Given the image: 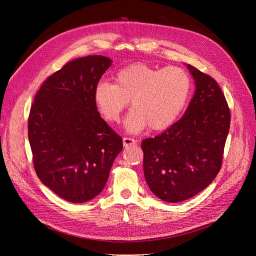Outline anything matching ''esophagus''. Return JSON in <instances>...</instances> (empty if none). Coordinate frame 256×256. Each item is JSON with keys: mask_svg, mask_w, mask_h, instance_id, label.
Masks as SVG:
<instances>
[{"mask_svg": "<svg viewBox=\"0 0 256 256\" xmlns=\"http://www.w3.org/2000/svg\"><path fill=\"white\" fill-rule=\"evenodd\" d=\"M137 143H138V141L135 140V139H132V138H128V137L124 138V147H130L132 145H136Z\"/></svg>", "mask_w": 256, "mask_h": 256, "instance_id": "34e87169", "label": "esophagus"}]
</instances>
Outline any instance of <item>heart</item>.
Returning a JSON list of instances; mask_svg holds the SVG:
<instances>
[{"label":"heart","instance_id":"1","mask_svg":"<svg viewBox=\"0 0 256 256\" xmlns=\"http://www.w3.org/2000/svg\"><path fill=\"white\" fill-rule=\"evenodd\" d=\"M190 88V78L180 67L158 70L145 63H134L116 74L115 84L100 82L94 88L93 98L109 122H118L130 100L132 109L124 126L128 132L139 134L148 126L162 130L176 122Z\"/></svg>","mask_w":256,"mask_h":256}]
</instances>
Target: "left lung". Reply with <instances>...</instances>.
<instances>
[{"mask_svg":"<svg viewBox=\"0 0 256 256\" xmlns=\"http://www.w3.org/2000/svg\"><path fill=\"white\" fill-rule=\"evenodd\" d=\"M194 96L182 117L154 138L142 141L143 171L150 191L180 202L204 190L221 169L230 112L212 76L186 64Z\"/></svg>","mask_w":256,"mask_h":256,"instance_id":"8db88e82","label":"left lung"}]
</instances>
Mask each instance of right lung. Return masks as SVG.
<instances>
[{
  "label": "right lung",
  "mask_w": 256,
  "mask_h": 256,
  "mask_svg": "<svg viewBox=\"0 0 256 256\" xmlns=\"http://www.w3.org/2000/svg\"><path fill=\"white\" fill-rule=\"evenodd\" d=\"M112 60L92 55L48 76L31 106L28 135L37 176L62 199L82 204L104 188L122 139L100 117L93 91Z\"/></svg>",
  "instance_id": "1"
}]
</instances>
